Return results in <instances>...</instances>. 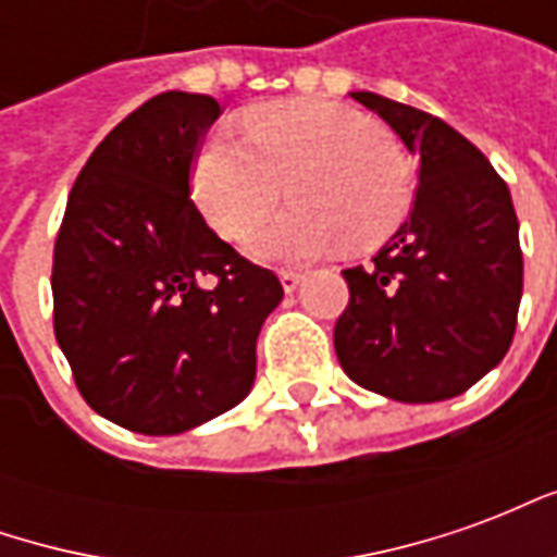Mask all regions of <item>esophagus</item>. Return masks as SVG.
<instances>
[{"instance_id": "obj_1", "label": "esophagus", "mask_w": 557, "mask_h": 557, "mask_svg": "<svg viewBox=\"0 0 557 557\" xmlns=\"http://www.w3.org/2000/svg\"><path fill=\"white\" fill-rule=\"evenodd\" d=\"M301 280H304L301 271H292V268H283V271H280V283H283V289L286 292L298 289V286H301Z\"/></svg>"}]
</instances>
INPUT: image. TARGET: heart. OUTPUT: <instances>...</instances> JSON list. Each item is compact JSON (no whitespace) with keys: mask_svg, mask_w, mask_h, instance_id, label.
Returning <instances> with one entry per match:
<instances>
[{"mask_svg":"<svg viewBox=\"0 0 557 557\" xmlns=\"http://www.w3.org/2000/svg\"><path fill=\"white\" fill-rule=\"evenodd\" d=\"M244 134H211L199 146L194 194L211 226L242 242L289 187L295 202L253 232V253L313 259L346 238L367 247L409 211V163L370 115L327 101L262 103Z\"/></svg>","mask_w":557,"mask_h":557,"instance_id":"b5f03b06","label":"heart"}]
</instances>
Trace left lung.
Masks as SVG:
<instances>
[{
	"label": "left lung",
	"instance_id": "left-lung-1",
	"mask_svg": "<svg viewBox=\"0 0 557 557\" xmlns=\"http://www.w3.org/2000/svg\"><path fill=\"white\" fill-rule=\"evenodd\" d=\"M351 98L394 127L418 158L409 220L346 268L349 304L334 327L355 385L397 403L466 394L510 349L522 298L519 220L510 190L459 131L373 91Z\"/></svg>",
	"mask_w": 557,
	"mask_h": 557
}]
</instances>
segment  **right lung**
<instances>
[{"label": "right lung", "mask_w": 557, "mask_h": 557, "mask_svg": "<svg viewBox=\"0 0 557 557\" xmlns=\"http://www.w3.org/2000/svg\"><path fill=\"white\" fill-rule=\"evenodd\" d=\"M220 115L208 95L163 91L77 175L53 247V327L101 418L175 435L238 406L256 337L283 301L274 271L220 242L190 202V166Z\"/></svg>", "instance_id": "add662e5"}]
</instances>
